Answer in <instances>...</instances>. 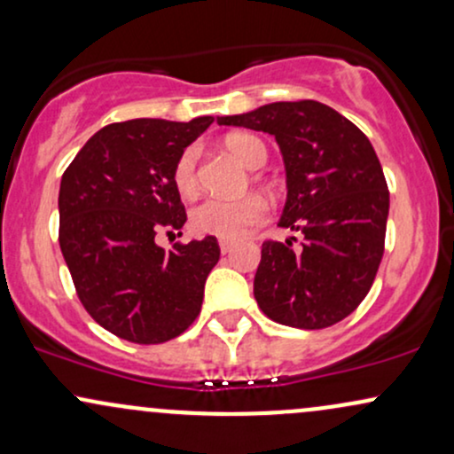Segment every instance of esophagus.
Segmentation results:
<instances>
[{"label":"esophagus","instance_id":"esophagus-1","mask_svg":"<svg viewBox=\"0 0 454 454\" xmlns=\"http://www.w3.org/2000/svg\"><path fill=\"white\" fill-rule=\"evenodd\" d=\"M232 247H234V243H232V241H228V239H222V241H220V249H222V254L232 252Z\"/></svg>","mask_w":454,"mask_h":454}]
</instances>
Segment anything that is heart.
Returning <instances> with one entry per match:
<instances>
[{"label": "heart", "instance_id": "heart-1", "mask_svg": "<svg viewBox=\"0 0 454 454\" xmlns=\"http://www.w3.org/2000/svg\"><path fill=\"white\" fill-rule=\"evenodd\" d=\"M226 149L247 168H260L267 161V147L252 134H231L223 140ZM173 185L181 196L190 198L198 190V149L187 147L175 161ZM267 217V202L256 194L237 200L205 198L192 211V228L200 234L220 239H243Z\"/></svg>", "mask_w": 454, "mask_h": 454}]
</instances>
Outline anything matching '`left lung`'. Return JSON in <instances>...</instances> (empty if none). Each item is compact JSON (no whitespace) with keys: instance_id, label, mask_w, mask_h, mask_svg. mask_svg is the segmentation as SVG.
<instances>
[{"instance_id":"1","label":"left lung","mask_w":454,"mask_h":454,"mask_svg":"<svg viewBox=\"0 0 454 454\" xmlns=\"http://www.w3.org/2000/svg\"><path fill=\"white\" fill-rule=\"evenodd\" d=\"M217 123L273 134L288 179L279 226L305 237L303 249L262 243L258 307L273 322L307 331L341 322L372 290L387 237L388 185L369 138L316 100L273 102Z\"/></svg>"}]
</instances>
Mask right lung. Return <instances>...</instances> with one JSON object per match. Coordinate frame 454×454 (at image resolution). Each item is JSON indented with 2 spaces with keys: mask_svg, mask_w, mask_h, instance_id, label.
<instances>
[{
  "mask_svg": "<svg viewBox=\"0 0 454 454\" xmlns=\"http://www.w3.org/2000/svg\"><path fill=\"white\" fill-rule=\"evenodd\" d=\"M213 121L111 123L61 176V254L87 314L121 340L164 343L200 314L205 281L220 260L217 239L179 241L166 252L155 234L184 228L175 161Z\"/></svg>",
  "mask_w": 454,
  "mask_h": 454,
  "instance_id": "1",
  "label": "right lung"
}]
</instances>
